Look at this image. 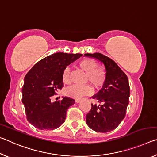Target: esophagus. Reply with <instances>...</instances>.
I'll return each mask as SVG.
<instances>
[{"mask_svg":"<svg viewBox=\"0 0 157 157\" xmlns=\"http://www.w3.org/2000/svg\"><path fill=\"white\" fill-rule=\"evenodd\" d=\"M80 102H81V100H75L76 103H79Z\"/></svg>","mask_w":157,"mask_h":157,"instance_id":"esophagus-1","label":"esophagus"}]
</instances>
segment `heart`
Listing matches in <instances>:
<instances>
[{"mask_svg": "<svg viewBox=\"0 0 157 157\" xmlns=\"http://www.w3.org/2000/svg\"><path fill=\"white\" fill-rule=\"evenodd\" d=\"M81 69L86 72L85 80L91 83L95 89H100L104 85L106 79L105 72L101 68H97V64L94 60L91 59H84L79 63ZM70 68L66 67L62 73V79L64 83L69 82ZM92 87L89 84L84 85H72L65 90L66 96L72 98L75 100H80L85 95L93 94Z\"/></svg>", "mask_w": 157, "mask_h": 157, "instance_id": "heart-1", "label": "heart"}]
</instances>
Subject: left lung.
<instances>
[{
	"mask_svg": "<svg viewBox=\"0 0 157 157\" xmlns=\"http://www.w3.org/2000/svg\"><path fill=\"white\" fill-rule=\"evenodd\" d=\"M99 61L105 68L106 79L102 88L92 98L100 105H91L86 115V124L97 132L115 129L125 116L130 89L128 78L115 62L100 53L84 55Z\"/></svg>",
	"mask_w": 157,
	"mask_h": 157,
	"instance_id": "left-lung-1",
	"label": "left lung"
}]
</instances>
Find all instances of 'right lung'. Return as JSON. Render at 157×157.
I'll return each instance as SVG.
<instances>
[{
	"instance_id": "add662e5",
	"label": "right lung",
	"mask_w": 157,
	"mask_h": 157,
	"mask_svg": "<svg viewBox=\"0 0 157 157\" xmlns=\"http://www.w3.org/2000/svg\"><path fill=\"white\" fill-rule=\"evenodd\" d=\"M82 54L57 52L37 62L26 74L22 89V102L27 119L31 124L41 130H52L64 123L68 107L75 101L63 97L52 102L50 97L63 86L64 68Z\"/></svg>"
}]
</instances>
